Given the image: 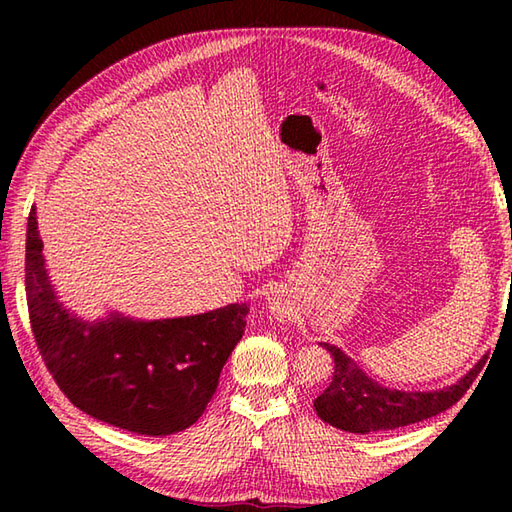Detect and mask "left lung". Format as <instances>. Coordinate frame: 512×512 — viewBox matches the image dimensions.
<instances>
[{
	"mask_svg": "<svg viewBox=\"0 0 512 512\" xmlns=\"http://www.w3.org/2000/svg\"><path fill=\"white\" fill-rule=\"evenodd\" d=\"M334 358V376L328 389L314 400L317 416L332 427L350 433L389 431L438 416L458 402L473 385L486 358L482 356L458 383L436 391L389 389L369 378L341 347L323 343Z\"/></svg>",
	"mask_w": 512,
	"mask_h": 512,
	"instance_id": "left-lung-1",
	"label": "left lung"
}]
</instances>
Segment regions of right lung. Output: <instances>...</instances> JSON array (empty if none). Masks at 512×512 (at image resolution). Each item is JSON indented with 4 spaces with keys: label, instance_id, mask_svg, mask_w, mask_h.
<instances>
[{
    "label": "right lung",
    "instance_id": "right-lung-1",
    "mask_svg": "<svg viewBox=\"0 0 512 512\" xmlns=\"http://www.w3.org/2000/svg\"><path fill=\"white\" fill-rule=\"evenodd\" d=\"M32 334L74 407L138 436H171L198 420L246 328V303L193 317L140 321L118 312L88 321L54 290L32 206L26 233Z\"/></svg>",
    "mask_w": 512,
    "mask_h": 512
}]
</instances>
